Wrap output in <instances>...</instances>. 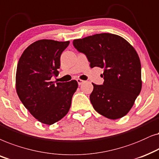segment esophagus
I'll use <instances>...</instances> for the list:
<instances>
[{
	"mask_svg": "<svg viewBox=\"0 0 159 159\" xmlns=\"http://www.w3.org/2000/svg\"><path fill=\"white\" fill-rule=\"evenodd\" d=\"M77 82H78V85H81L83 83H84V81H83V80H81V79H79V78H78V79H77Z\"/></svg>",
	"mask_w": 159,
	"mask_h": 159,
	"instance_id": "obj_1",
	"label": "esophagus"
}]
</instances>
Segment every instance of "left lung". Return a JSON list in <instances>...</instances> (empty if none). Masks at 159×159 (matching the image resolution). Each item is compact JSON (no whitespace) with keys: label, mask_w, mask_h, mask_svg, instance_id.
<instances>
[{"label":"left lung","mask_w":159,"mask_h":159,"mask_svg":"<svg viewBox=\"0 0 159 159\" xmlns=\"http://www.w3.org/2000/svg\"><path fill=\"white\" fill-rule=\"evenodd\" d=\"M73 44L86 55L90 67L103 69L102 85L93 84L90 101L95 111L110 119H118L128 113L142 89L141 64L132 45L119 35L100 33Z\"/></svg>","instance_id":"obj_1"}]
</instances>
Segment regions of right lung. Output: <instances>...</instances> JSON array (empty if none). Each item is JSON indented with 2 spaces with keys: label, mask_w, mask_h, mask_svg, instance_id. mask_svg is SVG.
Listing matches in <instances>:
<instances>
[{
  "label": "right lung",
  "mask_w": 159,
  "mask_h": 159,
  "mask_svg": "<svg viewBox=\"0 0 159 159\" xmlns=\"http://www.w3.org/2000/svg\"><path fill=\"white\" fill-rule=\"evenodd\" d=\"M69 43L39 40L24 51L18 62L16 89L19 98L32 116L48 125L68 113L78 88L75 80L64 83L51 81L53 76L57 75L60 56Z\"/></svg>",
  "instance_id": "obj_1"
}]
</instances>
